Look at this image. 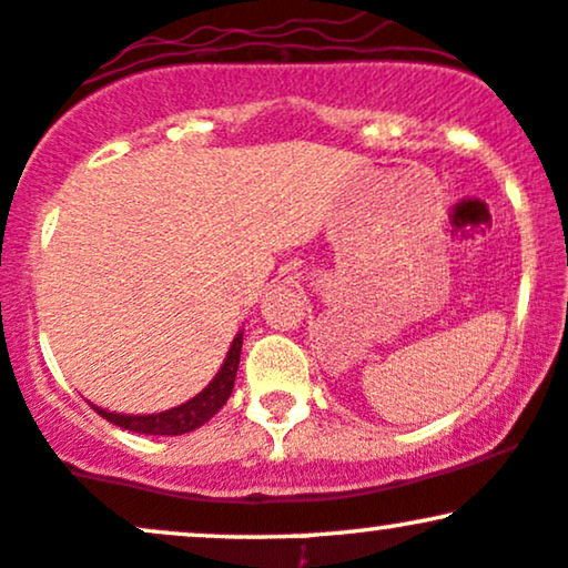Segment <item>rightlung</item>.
I'll return each mask as SVG.
<instances>
[{
    "instance_id": "right-lung-1",
    "label": "right lung",
    "mask_w": 568,
    "mask_h": 568,
    "mask_svg": "<svg viewBox=\"0 0 568 568\" xmlns=\"http://www.w3.org/2000/svg\"><path fill=\"white\" fill-rule=\"evenodd\" d=\"M241 349H243V333H237L235 341H232L227 357H224L222 367L214 375V381L203 388L201 394H195L193 399L184 402L180 407L163 409V413L153 415H124V413H108V409L94 407V413L102 415L113 426L126 428V432L134 434H148V436H180L187 432H195L197 426L209 423L219 409L224 407V402L230 399L232 386H235V373L237 362H241Z\"/></svg>"
}]
</instances>
